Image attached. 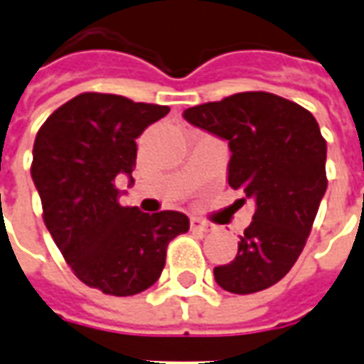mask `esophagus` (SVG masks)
<instances>
[{"mask_svg": "<svg viewBox=\"0 0 364 364\" xmlns=\"http://www.w3.org/2000/svg\"><path fill=\"white\" fill-rule=\"evenodd\" d=\"M191 228L195 230V232H210V230H213V224L200 220V218H191Z\"/></svg>", "mask_w": 364, "mask_h": 364, "instance_id": "34e87169", "label": "esophagus"}]
</instances>
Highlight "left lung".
I'll list each match as a JSON object with an SVG mask.
<instances>
[{"mask_svg":"<svg viewBox=\"0 0 364 364\" xmlns=\"http://www.w3.org/2000/svg\"><path fill=\"white\" fill-rule=\"evenodd\" d=\"M185 120L228 140V183L255 200L237 255L214 267L234 294L259 292L296 263L328 189L326 140L312 112L267 91H245L183 112Z\"/></svg>","mask_w":364,"mask_h":364,"instance_id":"left-lung-1","label":"left lung"}]
</instances>
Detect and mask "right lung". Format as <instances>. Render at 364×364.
<instances>
[{
  "label": "right lung",
  "instance_id": "obj_1",
  "mask_svg": "<svg viewBox=\"0 0 364 364\" xmlns=\"http://www.w3.org/2000/svg\"><path fill=\"white\" fill-rule=\"evenodd\" d=\"M169 112L111 93H82L36 132L31 175L52 240L91 289L132 296L150 289L169 242L189 230L183 213H142L119 203L117 179L136 167V138Z\"/></svg>",
  "mask_w": 364,
  "mask_h": 364
}]
</instances>
